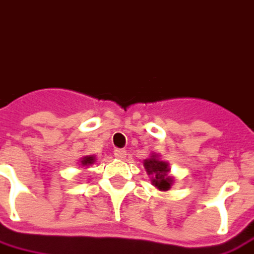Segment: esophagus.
<instances>
[{"mask_svg": "<svg viewBox=\"0 0 254 254\" xmlns=\"http://www.w3.org/2000/svg\"><path fill=\"white\" fill-rule=\"evenodd\" d=\"M126 155H127L126 149H115V157H117V159H124Z\"/></svg>", "mask_w": 254, "mask_h": 254, "instance_id": "1", "label": "esophagus"}]
</instances>
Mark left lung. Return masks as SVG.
Masks as SVG:
<instances>
[{
	"mask_svg": "<svg viewBox=\"0 0 254 254\" xmlns=\"http://www.w3.org/2000/svg\"><path fill=\"white\" fill-rule=\"evenodd\" d=\"M144 167L148 176H150V181L152 185L156 187L157 190H169L171 185L174 183V178L171 177L170 167L167 162L160 160L156 153H153L149 159L144 160Z\"/></svg>",
	"mask_w": 254,
	"mask_h": 254,
	"instance_id": "8db88e82",
	"label": "left lung"
}]
</instances>
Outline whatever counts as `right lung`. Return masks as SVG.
Returning <instances> with one entry per match:
<instances>
[{"label":"right lung","mask_w":254,"mask_h":254,"mask_svg":"<svg viewBox=\"0 0 254 254\" xmlns=\"http://www.w3.org/2000/svg\"><path fill=\"white\" fill-rule=\"evenodd\" d=\"M94 162H95V156H92V155L84 156L83 159L80 160V163H81V166H84V167H88V166H91Z\"/></svg>","instance_id":"obj_1"}]
</instances>
